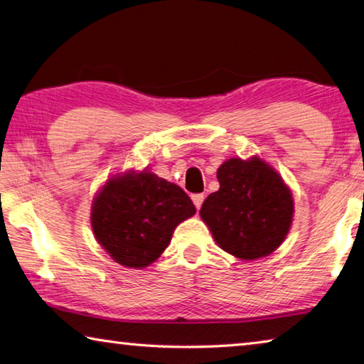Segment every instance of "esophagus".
Returning a JSON list of instances; mask_svg holds the SVG:
<instances>
[{"mask_svg": "<svg viewBox=\"0 0 364 364\" xmlns=\"http://www.w3.org/2000/svg\"><path fill=\"white\" fill-rule=\"evenodd\" d=\"M192 200H193V205H195V208L196 209H200L201 208V205H203V201H205V195H192Z\"/></svg>", "mask_w": 364, "mask_h": 364, "instance_id": "1", "label": "esophagus"}]
</instances>
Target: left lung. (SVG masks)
<instances>
[{"label":"left lung","instance_id":"left-lung-1","mask_svg":"<svg viewBox=\"0 0 364 364\" xmlns=\"http://www.w3.org/2000/svg\"><path fill=\"white\" fill-rule=\"evenodd\" d=\"M220 187L200 215L220 250L241 260L267 257L288 237L294 200L275 168L260 156L230 158L218 169Z\"/></svg>","mask_w":364,"mask_h":364}]
</instances>
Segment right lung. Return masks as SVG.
I'll return each mask as SVG.
<instances>
[{
  "label": "right lung",
  "mask_w": 364,
  "mask_h": 364,
  "mask_svg": "<svg viewBox=\"0 0 364 364\" xmlns=\"http://www.w3.org/2000/svg\"><path fill=\"white\" fill-rule=\"evenodd\" d=\"M196 213L176 183L149 169L119 172L100 187L91 206L97 243L114 262L145 269L161 256L181 222Z\"/></svg>",
  "instance_id": "add662e5"
}]
</instances>
